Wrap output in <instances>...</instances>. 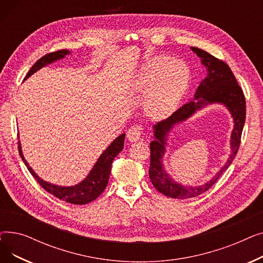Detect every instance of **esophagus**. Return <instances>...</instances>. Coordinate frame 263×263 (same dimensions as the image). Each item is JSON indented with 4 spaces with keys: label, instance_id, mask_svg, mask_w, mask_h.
I'll list each match as a JSON object with an SVG mask.
<instances>
[{
    "label": "esophagus",
    "instance_id": "obj_1",
    "mask_svg": "<svg viewBox=\"0 0 263 263\" xmlns=\"http://www.w3.org/2000/svg\"><path fill=\"white\" fill-rule=\"evenodd\" d=\"M143 127L140 126V124H134L128 130V139L131 142L139 141L141 139V135L143 134Z\"/></svg>",
    "mask_w": 263,
    "mask_h": 263
}]
</instances>
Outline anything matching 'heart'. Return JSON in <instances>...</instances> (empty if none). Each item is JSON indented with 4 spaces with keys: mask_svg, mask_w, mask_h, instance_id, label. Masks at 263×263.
I'll use <instances>...</instances> for the list:
<instances>
[{
    "mask_svg": "<svg viewBox=\"0 0 263 263\" xmlns=\"http://www.w3.org/2000/svg\"><path fill=\"white\" fill-rule=\"evenodd\" d=\"M190 70L185 63L159 57L145 65L136 81L139 91L149 93L146 112L153 118L170 116L185 93Z\"/></svg>",
    "mask_w": 263,
    "mask_h": 263,
    "instance_id": "1",
    "label": "heart"
}]
</instances>
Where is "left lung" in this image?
Wrapping results in <instances>:
<instances>
[{
    "mask_svg": "<svg viewBox=\"0 0 263 263\" xmlns=\"http://www.w3.org/2000/svg\"><path fill=\"white\" fill-rule=\"evenodd\" d=\"M191 49L198 55L202 64L208 68L206 69L208 74L200 83L195 92V100L197 101H190L183 104L170 117L158 122L154 127L157 140L150 143V181L156 190L162 193L163 195L176 199H186L202 194L208 191L230 166L238 154L246 116L245 97L230 67L222 60L216 59L201 49L195 47H192ZM215 102L225 104L234 117L235 128L232 135L233 153L227 164L209 183L196 188L179 185L170 178L161 167L160 160L164 152L163 137L174 124L185 120L203 105Z\"/></svg>",
    "mask_w": 263,
    "mask_h": 263,
    "instance_id": "left-lung-1",
    "label": "left lung"
}]
</instances>
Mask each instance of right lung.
Returning <instances> with one entry per match:
<instances>
[{
	"instance_id": "right-lung-1",
	"label": "right lung",
	"mask_w": 263,
	"mask_h": 263,
	"mask_svg": "<svg viewBox=\"0 0 263 263\" xmlns=\"http://www.w3.org/2000/svg\"><path fill=\"white\" fill-rule=\"evenodd\" d=\"M70 52H69L68 50H59V51L46 54L45 57L39 59L33 65V67L30 69V71L27 72L25 79L31 77L41 67L46 66L47 64L53 63L57 60L63 59L65 55H67ZM124 136H126V134L119 135L117 139L106 148V150L100 156L98 161H97V163L95 164L93 168L91 170V172L86 177L84 181H82L81 183H79L74 186H68V187L53 185L51 183H48L44 180H41V179L34 173V171L29 166V164H27V162L23 158L20 144L18 146V149H19L20 157L23 160L24 164L27 166V170H29V172L35 178V180L41 185V187H44L48 193H50V194H52L53 196H55L61 200H64L66 202L72 203V204H86V203L95 200L96 198H98L102 194L104 189L106 187L107 182H108V177L110 174V168H112V162H113L114 158L120 153L123 148Z\"/></svg>"
}]
</instances>
